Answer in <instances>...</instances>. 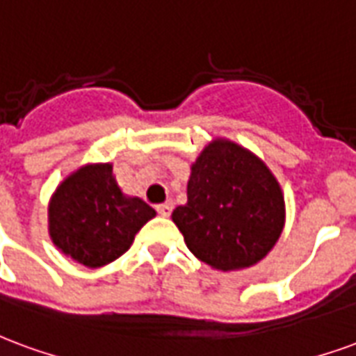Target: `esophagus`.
Returning <instances> with one entry per match:
<instances>
[{"label":"esophagus","instance_id":"1","mask_svg":"<svg viewBox=\"0 0 356 356\" xmlns=\"http://www.w3.org/2000/svg\"><path fill=\"white\" fill-rule=\"evenodd\" d=\"M157 212H159L161 216H170V212H172V201L157 204Z\"/></svg>","mask_w":356,"mask_h":356}]
</instances>
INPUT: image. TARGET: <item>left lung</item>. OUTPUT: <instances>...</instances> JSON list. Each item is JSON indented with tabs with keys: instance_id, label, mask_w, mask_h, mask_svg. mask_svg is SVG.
<instances>
[{
	"instance_id": "left-lung-1",
	"label": "left lung",
	"mask_w": 356,
	"mask_h": 356,
	"mask_svg": "<svg viewBox=\"0 0 356 356\" xmlns=\"http://www.w3.org/2000/svg\"><path fill=\"white\" fill-rule=\"evenodd\" d=\"M286 207L266 163L227 138H214L191 165L188 201L172 222L189 252L218 271L256 266L277 245Z\"/></svg>"
}]
</instances>
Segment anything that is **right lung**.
Masks as SVG:
<instances>
[{"instance_id": "right-lung-1", "label": "right lung", "mask_w": 356, "mask_h": 356, "mask_svg": "<svg viewBox=\"0 0 356 356\" xmlns=\"http://www.w3.org/2000/svg\"><path fill=\"white\" fill-rule=\"evenodd\" d=\"M155 210L124 195L111 163H87L56 186L49 201V235L64 256L96 269L131 248Z\"/></svg>"}]
</instances>
